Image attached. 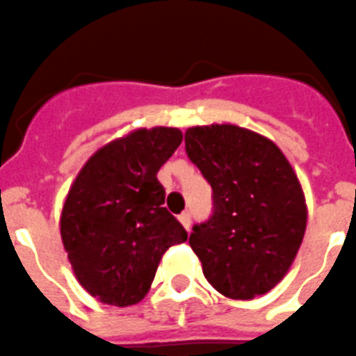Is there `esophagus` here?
Listing matches in <instances>:
<instances>
[{"label": "esophagus", "instance_id": "34e87169", "mask_svg": "<svg viewBox=\"0 0 356 356\" xmlns=\"http://www.w3.org/2000/svg\"><path fill=\"white\" fill-rule=\"evenodd\" d=\"M180 223L184 225L185 230L191 229V223H193V218H191V212H184V214H180Z\"/></svg>", "mask_w": 356, "mask_h": 356}]
</instances>
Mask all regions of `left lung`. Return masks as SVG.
<instances>
[{
    "label": "left lung",
    "instance_id": "obj_1",
    "mask_svg": "<svg viewBox=\"0 0 356 356\" xmlns=\"http://www.w3.org/2000/svg\"><path fill=\"white\" fill-rule=\"evenodd\" d=\"M185 153L212 187V214L189 245L203 275L230 299H254L288 272L306 230V203L277 145L238 126L191 127Z\"/></svg>",
    "mask_w": 356,
    "mask_h": 356
}]
</instances>
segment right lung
Listing matches in <instances>:
<instances>
[{
    "mask_svg": "<svg viewBox=\"0 0 356 356\" xmlns=\"http://www.w3.org/2000/svg\"><path fill=\"white\" fill-rule=\"evenodd\" d=\"M181 138L176 127L133 131L99 149L70 189L63 245L79 282L106 305L144 299L167 248L187 241L156 178Z\"/></svg>",
    "mask_w": 356,
    "mask_h": 356,
    "instance_id": "add662e5",
    "label": "right lung"
}]
</instances>
